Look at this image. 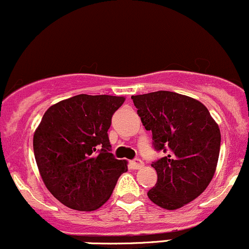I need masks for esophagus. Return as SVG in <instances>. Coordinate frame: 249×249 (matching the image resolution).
<instances>
[{
	"instance_id": "34e87169",
	"label": "esophagus",
	"mask_w": 249,
	"mask_h": 249,
	"mask_svg": "<svg viewBox=\"0 0 249 249\" xmlns=\"http://www.w3.org/2000/svg\"><path fill=\"white\" fill-rule=\"evenodd\" d=\"M130 167L133 168V170H140V168L143 167V162L141 161L140 159H135V160H132V161L129 162Z\"/></svg>"
}]
</instances>
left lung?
<instances>
[{
    "label": "left lung",
    "mask_w": 249,
    "mask_h": 249,
    "mask_svg": "<svg viewBox=\"0 0 249 249\" xmlns=\"http://www.w3.org/2000/svg\"><path fill=\"white\" fill-rule=\"evenodd\" d=\"M138 115L152 130L158 180L148 198L167 210L184 207L208 188L220 156L221 132L207 107L189 96L156 91L132 96Z\"/></svg>",
    "instance_id": "8db88e82"
}]
</instances>
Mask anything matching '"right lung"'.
<instances>
[{"label":"right lung","mask_w":249,"mask_h":249,"mask_svg":"<svg viewBox=\"0 0 249 249\" xmlns=\"http://www.w3.org/2000/svg\"><path fill=\"white\" fill-rule=\"evenodd\" d=\"M124 96L82 95L53 104L34 132L33 149L47 190L68 208L93 211L110 198L125 160L110 153L108 129Z\"/></svg>","instance_id":"obj_1"}]
</instances>
